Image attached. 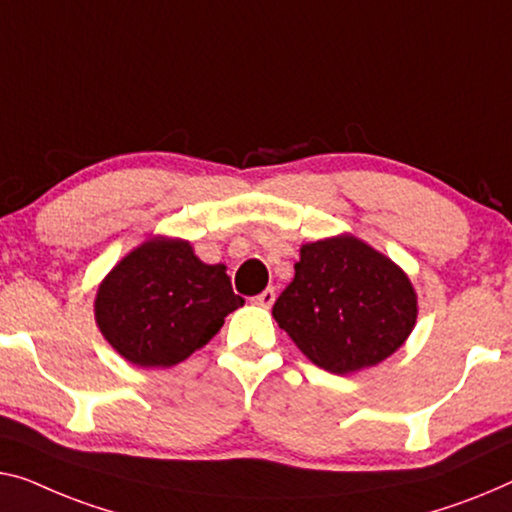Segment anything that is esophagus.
<instances>
[{"instance_id":"esophagus-1","label":"esophagus","mask_w":512,"mask_h":512,"mask_svg":"<svg viewBox=\"0 0 512 512\" xmlns=\"http://www.w3.org/2000/svg\"><path fill=\"white\" fill-rule=\"evenodd\" d=\"M273 301H276V289L273 287H266L262 294L255 296V303L262 305V308H271Z\"/></svg>"}]
</instances>
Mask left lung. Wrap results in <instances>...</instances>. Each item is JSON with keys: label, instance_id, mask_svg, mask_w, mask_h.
I'll use <instances>...</instances> for the list:
<instances>
[{"label": "left lung", "instance_id": "8db88e82", "mask_svg": "<svg viewBox=\"0 0 512 512\" xmlns=\"http://www.w3.org/2000/svg\"><path fill=\"white\" fill-rule=\"evenodd\" d=\"M273 317L319 368L347 375L391 356L416 324V292L391 259L354 236L308 243Z\"/></svg>", "mask_w": 512, "mask_h": 512}]
</instances>
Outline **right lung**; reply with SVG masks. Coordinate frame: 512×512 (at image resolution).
<instances>
[{"mask_svg": "<svg viewBox=\"0 0 512 512\" xmlns=\"http://www.w3.org/2000/svg\"><path fill=\"white\" fill-rule=\"evenodd\" d=\"M239 305L223 264H204L188 241L158 236L103 280L96 322L126 361L170 368L207 345Z\"/></svg>", "mask_w": 512, "mask_h": 512, "instance_id": "obj_1", "label": "right lung"}]
</instances>
